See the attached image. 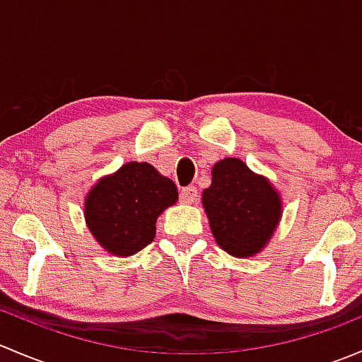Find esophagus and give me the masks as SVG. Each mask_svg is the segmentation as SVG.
<instances>
[{
    "instance_id": "esophagus-1",
    "label": "esophagus",
    "mask_w": 362,
    "mask_h": 362,
    "mask_svg": "<svg viewBox=\"0 0 362 362\" xmlns=\"http://www.w3.org/2000/svg\"><path fill=\"white\" fill-rule=\"evenodd\" d=\"M180 199L184 203H196L198 202V189H196L194 185L184 187L180 192Z\"/></svg>"
}]
</instances>
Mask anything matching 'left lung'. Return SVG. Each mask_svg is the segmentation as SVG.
Returning <instances> with one entry per match:
<instances>
[{"label": "left lung", "mask_w": 362, "mask_h": 362, "mask_svg": "<svg viewBox=\"0 0 362 362\" xmlns=\"http://www.w3.org/2000/svg\"><path fill=\"white\" fill-rule=\"evenodd\" d=\"M203 206L217 243L235 257L257 254L272 238L282 215L280 196L273 185L235 158L214 166L211 185L203 191Z\"/></svg>", "instance_id": "left-lung-1"}]
</instances>
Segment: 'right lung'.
Listing matches in <instances>:
<instances>
[{"instance_id":"obj_1","label":"right lung","mask_w":362,"mask_h":362,"mask_svg":"<svg viewBox=\"0 0 362 362\" xmlns=\"http://www.w3.org/2000/svg\"><path fill=\"white\" fill-rule=\"evenodd\" d=\"M177 198V185L152 164L127 163L89 192L87 226L107 252L133 255L154 242L156 221Z\"/></svg>"}]
</instances>
